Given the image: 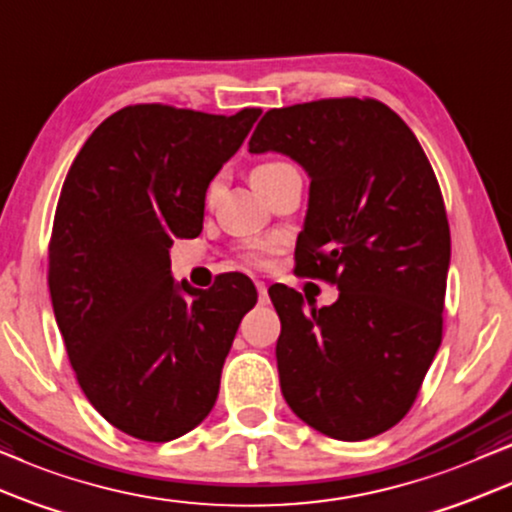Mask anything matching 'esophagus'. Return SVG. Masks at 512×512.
Returning a JSON list of instances; mask_svg holds the SVG:
<instances>
[{
    "instance_id": "obj_1",
    "label": "esophagus",
    "mask_w": 512,
    "mask_h": 512,
    "mask_svg": "<svg viewBox=\"0 0 512 512\" xmlns=\"http://www.w3.org/2000/svg\"><path fill=\"white\" fill-rule=\"evenodd\" d=\"M255 288H257V295H260V302H264V299H267V283L257 281Z\"/></svg>"
}]
</instances>
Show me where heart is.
I'll return each instance as SVG.
<instances>
[{
  "label": "heart",
  "instance_id": "obj_1",
  "mask_svg": "<svg viewBox=\"0 0 512 512\" xmlns=\"http://www.w3.org/2000/svg\"><path fill=\"white\" fill-rule=\"evenodd\" d=\"M290 168V163L285 161H264L257 166L255 170H252V185H262V182H267L269 177H274L276 173H281V170ZM217 194V182H213V185L208 187L206 192V201L213 203ZM267 255H269V245L264 243H248L245 248L241 250V257L245 264H250V267H264V262H267Z\"/></svg>",
  "mask_w": 512,
  "mask_h": 512
}]
</instances>
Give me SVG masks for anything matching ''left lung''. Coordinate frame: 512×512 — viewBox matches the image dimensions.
I'll return each mask as SVG.
<instances>
[{"mask_svg": "<svg viewBox=\"0 0 512 512\" xmlns=\"http://www.w3.org/2000/svg\"><path fill=\"white\" fill-rule=\"evenodd\" d=\"M311 177L295 260L337 285L316 309L281 285L276 344L285 403L335 440H367L410 412L442 342L449 224L419 140L372 98L269 109L248 142Z\"/></svg>", "mask_w": 512, "mask_h": 512, "instance_id": "obj_1", "label": "left lung"}]
</instances>
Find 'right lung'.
I'll list each match as a JSON object with an SVG mask.
<instances>
[{
  "label": "right lung",
  "mask_w": 512,
  "mask_h": 512,
  "mask_svg": "<svg viewBox=\"0 0 512 512\" xmlns=\"http://www.w3.org/2000/svg\"><path fill=\"white\" fill-rule=\"evenodd\" d=\"M260 114L124 107L65 177L49 243L53 313L88 403L138 440H175L208 417L257 302L243 274L210 290L175 283L168 250L201 234L210 180Z\"/></svg>",
  "instance_id": "obj_1"
}]
</instances>
